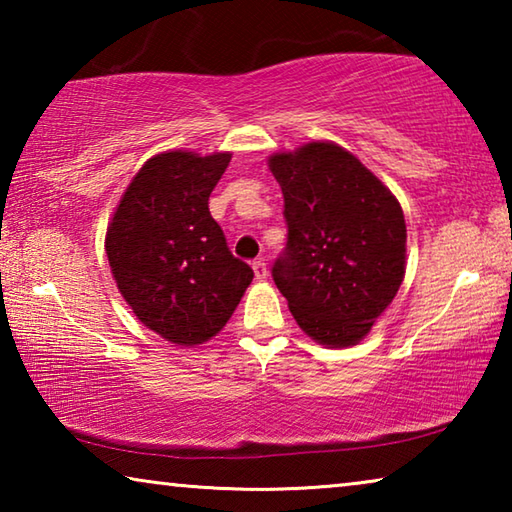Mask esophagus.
<instances>
[{"instance_id": "34e87169", "label": "esophagus", "mask_w": 512, "mask_h": 512, "mask_svg": "<svg viewBox=\"0 0 512 512\" xmlns=\"http://www.w3.org/2000/svg\"><path fill=\"white\" fill-rule=\"evenodd\" d=\"M253 271H255L257 280H266V277H268V268H266L264 259H255V262H253Z\"/></svg>"}]
</instances>
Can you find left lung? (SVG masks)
I'll use <instances>...</instances> for the list:
<instances>
[{
  "instance_id": "left-lung-1",
  "label": "left lung",
  "mask_w": 512,
  "mask_h": 512,
  "mask_svg": "<svg viewBox=\"0 0 512 512\" xmlns=\"http://www.w3.org/2000/svg\"><path fill=\"white\" fill-rule=\"evenodd\" d=\"M287 248L271 268L293 318L323 345L370 332L404 277L406 223L397 198L341 146L275 153Z\"/></svg>"
}]
</instances>
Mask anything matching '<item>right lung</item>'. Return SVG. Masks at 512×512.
Listing matches in <instances>:
<instances>
[{
    "label": "right lung",
    "mask_w": 512,
    "mask_h": 512,
    "mask_svg": "<svg viewBox=\"0 0 512 512\" xmlns=\"http://www.w3.org/2000/svg\"><path fill=\"white\" fill-rule=\"evenodd\" d=\"M230 153L169 151L137 171L106 237L108 262L135 316L162 339L198 345L228 323L253 282L212 219V189Z\"/></svg>",
    "instance_id": "obj_1"
}]
</instances>
